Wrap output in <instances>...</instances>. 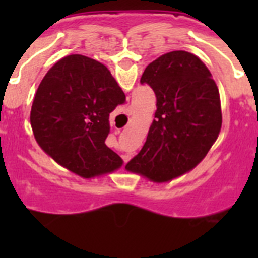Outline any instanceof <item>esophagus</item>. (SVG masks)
Returning <instances> with one entry per match:
<instances>
[{
  "label": "esophagus",
  "instance_id": "1",
  "mask_svg": "<svg viewBox=\"0 0 258 258\" xmlns=\"http://www.w3.org/2000/svg\"><path fill=\"white\" fill-rule=\"evenodd\" d=\"M118 133H120V131H118Z\"/></svg>",
  "mask_w": 258,
  "mask_h": 258
}]
</instances>
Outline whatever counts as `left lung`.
<instances>
[{"instance_id":"obj_1","label":"left lung","mask_w":258,"mask_h":258,"mask_svg":"<svg viewBox=\"0 0 258 258\" xmlns=\"http://www.w3.org/2000/svg\"><path fill=\"white\" fill-rule=\"evenodd\" d=\"M141 84L156 95L147 140L126 166L165 182L188 172L208 154L222 125L218 88L206 64L183 50L151 61Z\"/></svg>"}]
</instances>
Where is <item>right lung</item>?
<instances>
[{
    "label": "right lung",
    "mask_w": 258,
    "mask_h": 258,
    "mask_svg": "<svg viewBox=\"0 0 258 258\" xmlns=\"http://www.w3.org/2000/svg\"><path fill=\"white\" fill-rule=\"evenodd\" d=\"M126 103L108 68L85 55L64 56L49 70L31 109L41 149L71 172L90 178L122 165L107 147L109 113Z\"/></svg>",
    "instance_id": "1"
}]
</instances>
